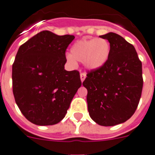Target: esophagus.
Segmentation results:
<instances>
[{
  "label": "esophagus",
  "instance_id": "obj_1",
  "mask_svg": "<svg viewBox=\"0 0 155 155\" xmlns=\"http://www.w3.org/2000/svg\"><path fill=\"white\" fill-rule=\"evenodd\" d=\"M86 77V75L85 74V73H83V72H82V73H80V79L82 82H83V81L85 80Z\"/></svg>",
  "mask_w": 155,
  "mask_h": 155
}]
</instances>
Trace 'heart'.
Here are the masks:
<instances>
[{
    "mask_svg": "<svg viewBox=\"0 0 155 155\" xmlns=\"http://www.w3.org/2000/svg\"><path fill=\"white\" fill-rule=\"evenodd\" d=\"M110 44L107 39L99 38L82 39L73 44L71 54L66 55V60L76 66L77 62H83L89 70L100 69L107 62L110 55Z\"/></svg>",
    "mask_w": 155,
    "mask_h": 155,
    "instance_id": "obj_1",
    "label": "heart"
}]
</instances>
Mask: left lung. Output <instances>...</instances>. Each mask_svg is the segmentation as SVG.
I'll return each instance as SVG.
<instances>
[{
  "label": "left lung",
  "mask_w": 155,
  "mask_h": 155,
  "mask_svg": "<svg viewBox=\"0 0 155 155\" xmlns=\"http://www.w3.org/2000/svg\"><path fill=\"white\" fill-rule=\"evenodd\" d=\"M110 44V55L100 69L91 70L83 83L88 111L101 126H115L131 117L142 88V63L133 45L114 32L100 35Z\"/></svg>",
  "instance_id": "obj_1"
}]
</instances>
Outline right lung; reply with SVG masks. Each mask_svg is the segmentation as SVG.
I'll list each match as a JSON object with an SVG mask.
<instances>
[{
  "instance_id": "right-lung-1",
  "label": "right lung",
  "mask_w": 155,
  "mask_h": 155,
  "mask_svg": "<svg viewBox=\"0 0 155 155\" xmlns=\"http://www.w3.org/2000/svg\"><path fill=\"white\" fill-rule=\"evenodd\" d=\"M74 38L42 31L18 48L12 65L14 97L22 114L34 124L60 122L82 85L77 70L64 67L65 50Z\"/></svg>"
}]
</instances>
